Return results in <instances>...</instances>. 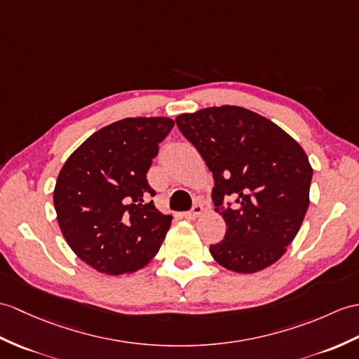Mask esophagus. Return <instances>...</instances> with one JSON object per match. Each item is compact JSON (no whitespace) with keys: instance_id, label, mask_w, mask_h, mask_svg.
<instances>
[{"instance_id":"obj_1","label":"esophagus","mask_w":359,"mask_h":359,"mask_svg":"<svg viewBox=\"0 0 359 359\" xmlns=\"http://www.w3.org/2000/svg\"><path fill=\"white\" fill-rule=\"evenodd\" d=\"M202 212H203V205L202 203H196L193 206V210L185 212V217L187 219H197L198 215H202Z\"/></svg>"}]
</instances>
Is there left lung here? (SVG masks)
<instances>
[{
    "mask_svg": "<svg viewBox=\"0 0 359 359\" xmlns=\"http://www.w3.org/2000/svg\"><path fill=\"white\" fill-rule=\"evenodd\" d=\"M176 123L214 177L212 202L226 223L224 238L210 246L214 260L238 273L273 264L309 208L313 170L304 149L243 107L203 108L177 116Z\"/></svg>",
    "mask_w": 359,
    "mask_h": 359,
    "instance_id": "left-lung-1",
    "label": "left lung"
}]
</instances>
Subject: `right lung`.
Instances as JSON below:
<instances>
[{
    "mask_svg": "<svg viewBox=\"0 0 359 359\" xmlns=\"http://www.w3.org/2000/svg\"><path fill=\"white\" fill-rule=\"evenodd\" d=\"M170 118H127L93 133L67 159L53 191L72 251L97 272L131 273L157 254L171 215L157 211L147 172Z\"/></svg>",
    "mask_w": 359,
    "mask_h": 359,
    "instance_id": "add662e5",
    "label": "right lung"
}]
</instances>
